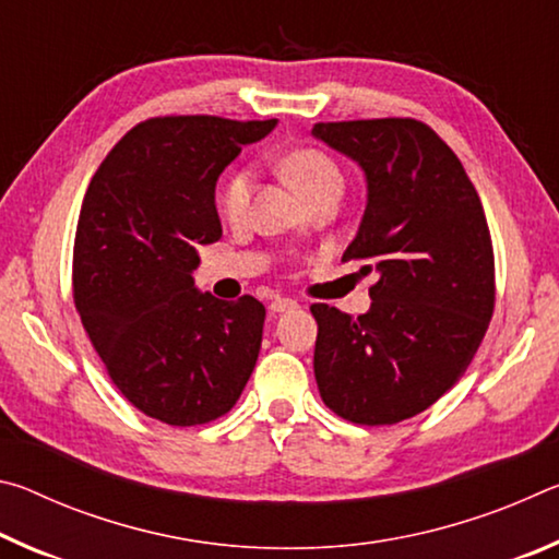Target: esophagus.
<instances>
[{
  "instance_id": "obj_1",
  "label": "esophagus",
  "mask_w": 559,
  "mask_h": 559,
  "mask_svg": "<svg viewBox=\"0 0 559 559\" xmlns=\"http://www.w3.org/2000/svg\"><path fill=\"white\" fill-rule=\"evenodd\" d=\"M269 308L273 310V313H286V310L298 308V302L290 300V298H273Z\"/></svg>"
}]
</instances>
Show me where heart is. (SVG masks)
Returning <instances> with one entry per match:
<instances>
[{"instance_id": "1", "label": "heart", "mask_w": 559, "mask_h": 559, "mask_svg": "<svg viewBox=\"0 0 559 559\" xmlns=\"http://www.w3.org/2000/svg\"><path fill=\"white\" fill-rule=\"evenodd\" d=\"M281 173L286 175L288 182L298 189L300 194H306L308 200H313L318 192H323L330 185H343V175H340L337 165L325 153L313 147L293 150L281 159ZM251 187L253 177L246 169L231 173L226 177V182L219 189V214L226 222H241L246 212H249L251 200Z\"/></svg>"}]
</instances>
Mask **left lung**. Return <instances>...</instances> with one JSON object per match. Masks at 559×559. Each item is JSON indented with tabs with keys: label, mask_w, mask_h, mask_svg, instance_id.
<instances>
[{
	"label": "left lung",
	"mask_w": 559,
	"mask_h": 559,
	"mask_svg": "<svg viewBox=\"0 0 559 559\" xmlns=\"http://www.w3.org/2000/svg\"><path fill=\"white\" fill-rule=\"evenodd\" d=\"M313 135L362 167L367 206L343 261H365V271L380 273L365 316L310 306L318 390L347 421H404L459 382L493 316L496 263L484 204L427 122H316Z\"/></svg>",
	"instance_id": "left-lung-1"
}]
</instances>
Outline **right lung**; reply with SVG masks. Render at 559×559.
Instances as JSON below:
<instances>
[{"label": "right lung", "instance_id": "1", "mask_svg": "<svg viewBox=\"0 0 559 559\" xmlns=\"http://www.w3.org/2000/svg\"><path fill=\"white\" fill-rule=\"evenodd\" d=\"M276 120L167 116L122 135L93 175L73 243V300L126 400L169 427L219 419L257 367L266 308L194 288L222 239L224 167Z\"/></svg>", "mask_w": 559, "mask_h": 559}]
</instances>
